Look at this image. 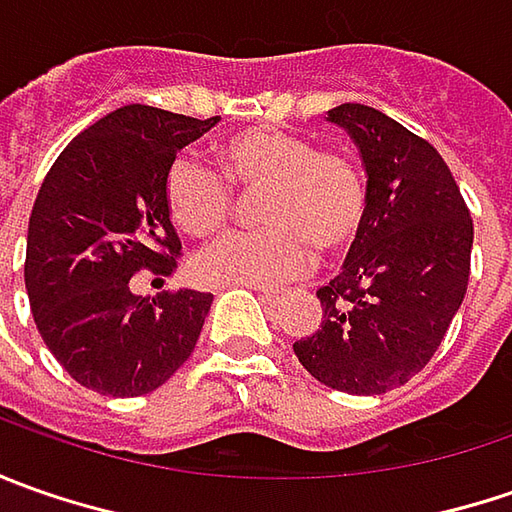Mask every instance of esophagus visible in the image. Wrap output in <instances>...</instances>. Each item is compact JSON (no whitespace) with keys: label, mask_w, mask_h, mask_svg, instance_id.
<instances>
[{"label":"esophagus","mask_w":512,"mask_h":512,"mask_svg":"<svg viewBox=\"0 0 512 512\" xmlns=\"http://www.w3.org/2000/svg\"><path fill=\"white\" fill-rule=\"evenodd\" d=\"M259 296L265 299L267 305H276V302H282L287 296V290H282V287H262L259 290Z\"/></svg>","instance_id":"esophagus-1"}]
</instances>
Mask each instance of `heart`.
<instances>
[{"label": "heart", "mask_w": 512, "mask_h": 512, "mask_svg": "<svg viewBox=\"0 0 512 512\" xmlns=\"http://www.w3.org/2000/svg\"><path fill=\"white\" fill-rule=\"evenodd\" d=\"M216 170L176 159L165 176V207L190 239H210L227 225L230 191L259 190L256 230L230 233L196 256L193 273L207 285H273L299 276L316 256H333L359 233L367 182L336 150L276 128H247L213 148ZM228 186L225 188L224 185Z\"/></svg>", "instance_id": "b5f03b06"}]
</instances>
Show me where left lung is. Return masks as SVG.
Segmentation results:
<instances>
[{
  "mask_svg": "<svg viewBox=\"0 0 512 512\" xmlns=\"http://www.w3.org/2000/svg\"><path fill=\"white\" fill-rule=\"evenodd\" d=\"M367 173V210L322 322L293 344L313 379L353 396L410 382L439 350L470 279L473 219L439 150L367 105L327 110Z\"/></svg>",
  "mask_w": 512,
  "mask_h": 512,
  "instance_id": "obj_1",
  "label": "left lung"
}]
</instances>
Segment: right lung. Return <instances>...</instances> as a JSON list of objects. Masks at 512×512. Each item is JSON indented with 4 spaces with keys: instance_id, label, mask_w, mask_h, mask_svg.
Listing matches in <instances>:
<instances>
[{
    "instance_id": "1",
    "label": "right lung",
    "mask_w": 512,
    "mask_h": 512,
    "mask_svg": "<svg viewBox=\"0 0 512 512\" xmlns=\"http://www.w3.org/2000/svg\"><path fill=\"white\" fill-rule=\"evenodd\" d=\"M219 119L125 105L82 130L30 210L25 287L33 322L70 379L145 396L190 359L213 293L136 296L139 270L170 276L182 242L165 207L176 153Z\"/></svg>"
}]
</instances>
